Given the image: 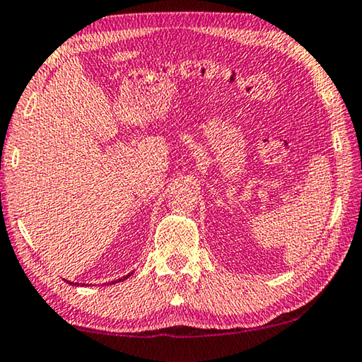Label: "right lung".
Instances as JSON below:
<instances>
[{"label":"right lung","mask_w":362,"mask_h":362,"mask_svg":"<svg viewBox=\"0 0 362 362\" xmlns=\"http://www.w3.org/2000/svg\"><path fill=\"white\" fill-rule=\"evenodd\" d=\"M129 274H132V273H128L127 276H123V278H120V279H115V281H112V284H113V283H120V281H123V279H127V278L129 276ZM66 283H68V284H71V286H79V283H78V284H76V283H73V281H66ZM83 286H84V284H83Z\"/></svg>","instance_id":"obj_1"}]
</instances>
